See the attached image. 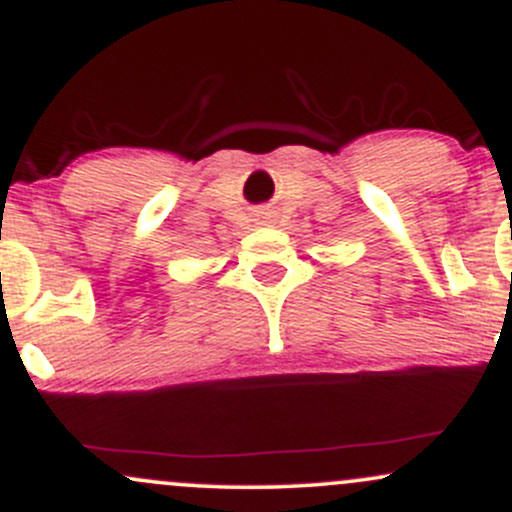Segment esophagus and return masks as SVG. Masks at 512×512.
Wrapping results in <instances>:
<instances>
[{
	"instance_id": "esophagus-1",
	"label": "esophagus",
	"mask_w": 512,
	"mask_h": 512,
	"mask_svg": "<svg viewBox=\"0 0 512 512\" xmlns=\"http://www.w3.org/2000/svg\"><path fill=\"white\" fill-rule=\"evenodd\" d=\"M262 223H269V216H265V218H262Z\"/></svg>"
}]
</instances>
